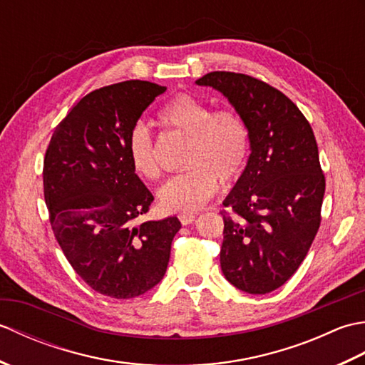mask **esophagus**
<instances>
[{"mask_svg": "<svg viewBox=\"0 0 365 365\" xmlns=\"http://www.w3.org/2000/svg\"><path fill=\"white\" fill-rule=\"evenodd\" d=\"M196 218H197L196 213H183V215L178 216V220H180L183 226H188V224H191Z\"/></svg>", "mask_w": 365, "mask_h": 365, "instance_id": "esophagus-1", "label": "esophagus"}]
</instances>
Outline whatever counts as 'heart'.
I'll return each mask as SVG.
<instances>
[{
	"mask_svg": "<svg viewBox=\"0 0 365 365\" xmlns=\"http://www.w3.org/2000/svg\"><path fill=\"white\" fill-rule=\"evenodd\" d=\"M158 123L188 138L183 173L160 190L165 212H195L210 199L222 182H234L243 173L250 155V128L232 110L213 111L210 105L190 94H177L158 111ZM127 152L135 173L145 180H158L161 168L152 133L143 123L130 130Z\"/></svg>",
	"mask_w": 365,
	"mask_h": 365,
	"instance_id": "obj_1",
	"label": "heart"
}]
</instances>
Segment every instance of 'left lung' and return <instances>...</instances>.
Listing matches in <instances>:
<instances>
[{"mask_svg": "<svg viewBox=\"0 0 365 365\" xmlns=\"http://www.w3.org/2000/svg\"><path fill=\"white\" fill-rule=\"evenodd\" d=\"M196 83L222 92L251 138L221 212V269L240 290L269 293L299 268L320 227L327 183L312 127L289 97L254 76L210 72Z\"/></svg>", "mask_w": 365, "mask_h": 365, "instance_id": "8db88e82", "label": "left lung"}]
</instances>
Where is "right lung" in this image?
<instances>
[{
  "label": "right lung",
  "mask_w": 365,
  "mask_h": 365,
  "mask_svg": "<svg viewBox=\"0 0 365 365\" xmlns=\"http://www.w3.org/2000/svg\"><path fill=\"white\" fill-rule=\"evenodd\" d=\"M166 91L130 80L89 92L54 128L43 158V196L53 234L92 290L130 299L166 273L175 216L138 222L152 192L131 168L130 130Z\"/></svg>",
  "instance_id": "add662e5"
}]
</instances>
